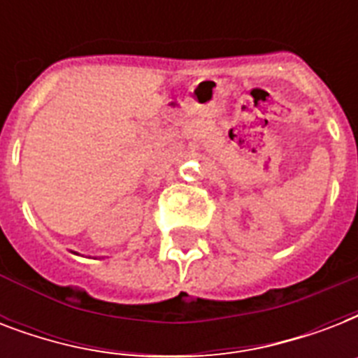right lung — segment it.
I'll return each mask as SVG.
<instances>
[{
	"instance_id": "right-lung-1",
	"label": "right lung",
	"mask_w": 358,
	"mask_h": 358,
	"mask_svg": "<svg viewBox=\"0 0 358 358\" xmlns=\"http://www.w3.org/2000/svg\"><path fill=\"white\" fill-rule=\"evenodd\" d=\"M72 252H74V250H72ZM74 255H78V252H74Z\"/></svg>"
}]
</instances>
